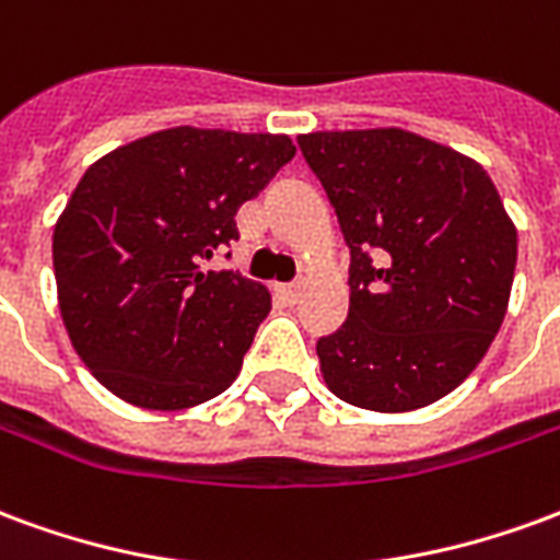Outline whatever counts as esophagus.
<instances>
[{"label":"esophagus","instance_id":"1","mask_svg":"<svg viewBox=\"0 0 560 560\" xmlns=\"http://www.w3.org/2000/svg\"><path fill=\"white\" fill-rule=\"evenodd\" d=\"M276 293H279L284 303H296L300 300V284H279Z\"/></svg>","mask_w":560,"mask_h":560}]
</instances>
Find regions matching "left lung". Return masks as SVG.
Returning a JSON list of instances; mask_svg holds the SVG:
<instances>
[{
  "instance_id": "obj_1",
  "label": "left lung",
  "mask_w": 560,
  "mask_h": 560,
  "mask_svg": "<svg viewBox=\"0 0 560 560\" xmlns=\"http://www.w3.org/2000/svg\"><path fill=\"white\" fill-rule=\"evenodd\" d=\"M351 252L348 320L317 339L327 387L365 411L425 408L501 329L516 228L489 173L401 128L296 138Z\"/></svg>"
}]
</instances>
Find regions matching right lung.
Returning <instances> with one entry per match:
<instances>
[{
	"label": "right lung",
	"mask_w": 560,
	"mask_h": 560,
	"mask_svg": "<svg viewBox=\"0 0 560 560\" xmlns=\"http://www.w3.org/2000/svg\"><path fill=\"white\" fill-rule=\"evenodd\" d=\"M293 155L288 135L179 126L83 173L56 221V291L74 351L114 396L183 411L236 381L269 293L203 260Z\"/></svg>",
	"instance_id": "add662e5"
}]
</instances>
